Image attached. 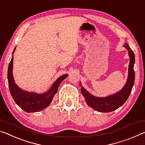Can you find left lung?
Returning <instances> with one entry per match:
<instances>
[{"mask_svg":"<svg viewBox=\"0 0 145 145\" xmlns=\"http://www.w3.org/2000/svg\"><path fill=\"white\" fill-rule=\"evenodd\" d=\"M123 46L128 50L130 62L127 82L121 90L105 97H98L88 92L80 82L82 95L84 97L87 104L97 111L109 112L115 111L127 101L131 94L135 80V73L134 70L135 56L133 51L131 50L128 44L125 43Z\"/></svg>","mask_w":145,"mask_h":145,"instance_id":"left-lung-1","label":"left lung"}]
</instances>
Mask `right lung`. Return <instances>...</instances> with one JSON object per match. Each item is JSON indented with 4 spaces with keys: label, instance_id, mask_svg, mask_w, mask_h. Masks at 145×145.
<instances>
[{
    "label": "right lung",
    "instance_id": "obj_1",
    "mask_svg": "<svg viewBox=\"0 0 145 145\" xmlns=\"http://www.w3.org/2000/svg\"><path fill=\"white\" fill-rule=\"evenodd\" d=\"M15 49L16 47L14 48L8 70V85L11 95L16 104L24 111L27 112L40 111L50 104L54 97L57 91L59 85L67 77L68 75L65 74L59 77L51 86L50 89L45 93L29 92L21 89L15 83L13 75V54Z\"/></svg>",
    "mask_w": 145,
    "mask_h": 145
}]
</instances>
